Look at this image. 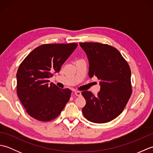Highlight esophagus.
<instances>
[{
  "instance_id": "34e87169",
  "label": "esophagus",
  "mask_w": 153,
  "mask_h": 153,
  "mask_svg": "<svg viewBox=\"0 0 153 153\" xmlns=\"http://www.w3.org/2000/svg\"><path fill=\"white\" fill-rule=\"evenodd\" d=\"M74 93H75V95H76V96H78V97L82 95V93H81L80 91H75Z\"/></svg>"
}]
</instances>
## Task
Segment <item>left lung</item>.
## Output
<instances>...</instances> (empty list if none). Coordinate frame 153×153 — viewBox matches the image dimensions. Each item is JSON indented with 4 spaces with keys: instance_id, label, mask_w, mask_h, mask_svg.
Instances as JSON below:
<instances>
[{
    "instance_id": "obj_1",
    "label": "left lung",
    "mask_w": 153,
    "mask_h": 153,
    "mask_svg": "<svg viewBox=\"0 0 153 153\" xmlns=\"http://www.w3.org/2000/svg\"><path fill=\"white\" fill-rule=\"evenodd\" d=\"M89 60V76L100 80L98 95L82 93L86 100L82 108L89 121L103 123L112 121L124 109L131 95V70L120 52L99 43H80Z\"/></svg>"
}]
</instances>
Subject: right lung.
I'll return each mask as SVG.
<instances>
[{"label": "right lung", "mask_w": 153, "mask_h": 153, "mask_svg": "<svg viewBox=\"0 0 153 153\" xmlns=\"http://www.w3.org/2000/svg\"><path fill=\"white\" fill-rule=\"evenodd\" d=\"M77 43L45 44L29 54L16 74L17 94L29 115L42 122L56 118L68 102L69 89H62L48 79L59 72Z\"/></svg>", "instance_id": "add662e5"}]
</instances>
